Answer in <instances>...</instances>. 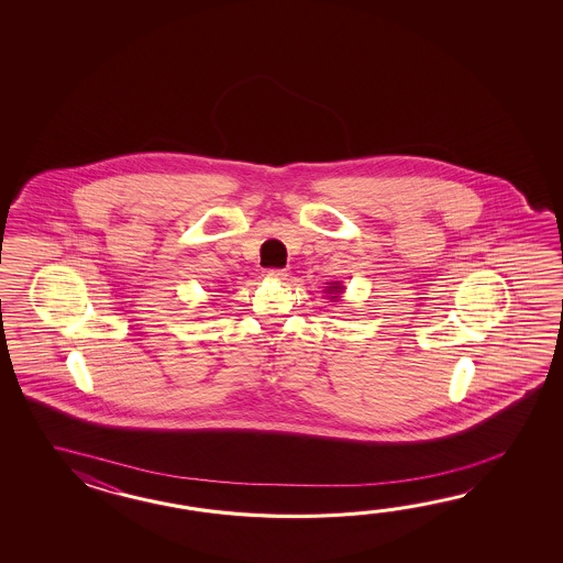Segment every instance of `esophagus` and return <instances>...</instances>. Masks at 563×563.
<instances>
[{
  "label": "esophagus",
  "instance_id": "34e87169",
  "mask_svg": "<svg viewBox=\"0 0 563 563\" xmlns=\"http://www.w3.org/2000/svg\"><path fill=\"white\" fill-rule=\"evenodd\" d=\"M264 276L267 277V279H286V272L284 269H277V267H272V269H265Z\"/></svg>",
  "mask_w": 563,
  "mask_h": 563
}]
</instances>
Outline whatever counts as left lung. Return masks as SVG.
Masks as SVG:
<instances>
[{
  "instance_id": "8db88e82",
  "label": "left lung",
  "mask_w": 563,
  "mask_h": 563,
  "mask_svg": "<svg viewBox=\"0 0 563 563\" xmlns=\"http://www.w3.org/2000/svg\"><path fill=\"white\" fill-rule=\"evenodd\" d=\"M335 289H342V286H338V284H335V286L330 287V291H335Z\"/></svg>"
}]
</instances>
